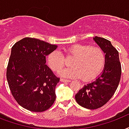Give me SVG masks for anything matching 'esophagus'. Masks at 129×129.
Here are the masks:
<instances>
[{
    "label": "esophagus",
    "instance_id": "obj_1",
    "mask_svg": "<svg viewBox=\"0 0 129 129\" xmlns=\"http://www.w3.org/2000/svg\"><path fill=\"white\" fill-rule=\"evenodd\" d=\"M62 82H71V80H66V79H63V78H61L60 80Z\"/></svg>",
    "mask_w": 129,
    "mask_h": 129
}]
</instances>
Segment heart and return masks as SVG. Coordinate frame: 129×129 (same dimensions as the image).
<instances>
[{
  "mask_svg": "<svg viewBox=\"0 0 129 129\" xmlns=\"http://www.w3.org/2000/svg\"><path fill=\"white\" fill-rule=\"evenodd\" d=\"M65 57L73 58L70 68L61 71L59 74L65 78H78L82 77L84 81L94 79L104 68L106 53L101 47L89 45H73L65 50ZM64 56L54 51L48 55L47 63L53 71L59 72L66 65Z\"/></svg>",
  "mask_w": 129,
  "mask_h": 129,
  "instance_id": "obj_1",
  "label": "heart"
}]
</instances>
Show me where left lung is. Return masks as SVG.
I'll return each instance as SVG.
<instances>
[{"mask_svg":"<svg viewBox=\"0 0 129 129\" xmlns=\"http://www.w3.org/2000/svg\"><path fill=\"white\" fill-rule=\"evenodd\" d=\"M94 41L106 53L103 72L96 80L85 85L76 94V102L88 109H97L106 104L118 88L121 76V64L118 51L110 41L95 37Z\"/></svg>","mask_w":129,"mask_h":129,"instance_id":"8db88e82","label":"left lung"}]
</instances>
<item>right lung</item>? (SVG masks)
I'll list each match as a JSON object with an SVG mask.
<instances>
[{
    "instance_id": "add662e5",
    "label": "right lung",
    "mask_w": 129,
    "mask_h": 129,
    "mask_svg": "<svg viewBox=\"0 0 129 129\" xmlns=\"http://www.w3.org/2000/svg\"><path fill=\"white\" fill-rule=\"evenodd\" d=\"M57 45L25 37L12 47L7 70L11 94L17 103L32 112H44L54 103L59 78L46 64L45 57Z\"/></svg>"
}]
</instances>
